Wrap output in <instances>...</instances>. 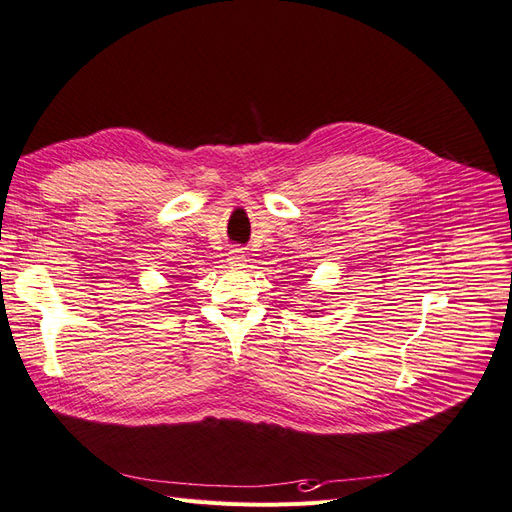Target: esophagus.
<instances>
[{
	"label": "esophagus",
	"mask_w": 512,
	"mask_h": 512,
	"mask_svg": "<svg viewBox=\"0 0 512 512\" xmlns=\"http://www.w3.org/2000/svg\"><path fill=\"white\" fill-rule=\"evenodd\" d=\"M227 261L232 263V266H242V263L246 261V255H244L242 249H234L232 253H229V259H227Z\"/></svg>",
	"instance_id": "34e87169"
}]
</instances>
